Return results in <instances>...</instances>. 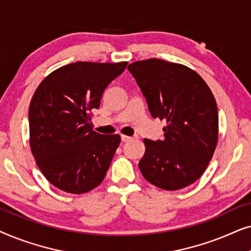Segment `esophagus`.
Here are the masks:
<instances>
[{
	"label": "esophagus",
	"mask_w": 251,
	"mask_h": 251,
	"mask_svg": "<svg viewBox=\"0 0 251 251\" xmlns=\"http://www.w3.org/2000/svg\"><path fill=\"white\" fill-rule=\"evenodd\" d=\"M121 139H122V142H123V143H126V142H130V140H132L133 138H132V137H129V136H125V135H122V136H121Z\"/></svg>",
	"instance_id": "obj_1"
}]
</instances>
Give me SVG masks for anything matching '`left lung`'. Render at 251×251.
<instances>
[{"label":"left lung","mask_w":251,"mask_h":251,"mask_svg":"<svg viewBox=\"0 0 251 251\" xmlns=\"http://www.w3.org/2000/svg\"><path fill=\"white\" fill-rule=\"evenodd\" d=\"M154 119L164 120V139H144V178L166 191L180 190L202 176L218 142V109L210 88L192 68L156 59L128 66Z\"/></svg>","instance_id":"obj_1"}]
</instances>
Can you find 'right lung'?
<instances>
[{
    "instance_id": "1",
    "label": "right lung",
    "mask_w": 251,
    "mask_h": 251,
    "mask_svg": "<svg viewBox=\"0 0 251 251\" xmlns=\"http://www.w3.org/2000/svg\"><path fill=\"white\" fill-rule=\"evenodd\" d=\"M121 63L77 61L51 72L29 104V145L37 167L53 186L72 194L94 190L104 179L119 135L92 129V109L126 70Z\"/></svg>"
}]
</instances>
